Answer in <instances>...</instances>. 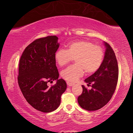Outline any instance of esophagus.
<instances>
[{"instance_id": "esophagus-1", "label": "esophagus", "mask_w": 133, "mask_h": 133, "mask_svg": "<svg viewBox=\"0 0 133 133\" xmlns=\"http://www.w3.org/2000/svg\"><path fill=\"white\" fill-rule=\"evenodd\" d=\"M67 85H69V86H70V87H71V86H73V85L75 84H74V83H70V82H67Z\"/></svg>"}]
</instances>
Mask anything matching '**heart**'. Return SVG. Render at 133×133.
Returning <instances> with one entry per match:
<instances>
[{
  "instance_id": "b5f03b06",
  "label": "heart",
  "mask_w": 133,
  "mask_h": 133,
  "mask_svg": "<svg viewBox=\"0 0 133 133\" xmlns=\"http://www.w3.org/2000/svg\"><path fill=\"white\" fill-rule=\"evenodd\" d=\"M104 57V51L100 46L84 40L73 42L67 46V50L60 49L55 54L58 66H63L75 58L76 64L62 71V77L69 82H76L83 75L94 73L100 68Z\"/></svg>"
}]
</instances>
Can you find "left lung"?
<instances>
[{
    "label": "left lung",
    "mask_w": 133,
    "mask_h": 133,
    "mask_svg": "<svg viewBox=\"0 0 133 133\" xmlns=\"http://www.w3.org/2000/svg\"><path fill=\"white\" fill-rule=\"evenodd\" d=\"M105 47L102 64L93 75L85 79L91 89L87 90L82 85L83 92L77 98L80 106L87 111L101 109L111 98L118 82V67L115 53L111 46L104 42Z\"/></svg>",
    "instance_id": "obj_1"
}]
</instances>
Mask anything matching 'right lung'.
<instances>
[{
    "label": "right lung",
    "instance_id": "obj_1",
    "mask_svg": "<svg viewBox=\"0 0 133 133\" xmlns=\"http://www.w3.org/2000/svg\"><path fill=\"white\" fill-rule=\"evenodd\" d=\"M58 37L50 36L35 40L26 48L19 62L18 83L27 102L44 112L55 111L66 91L65 81L58 79L55 54L59 48ZM56 80L51 87L48 82Z\"/></svg>",
    "mask_w": 133,
    "mask_h": 133
}]
</instances>
